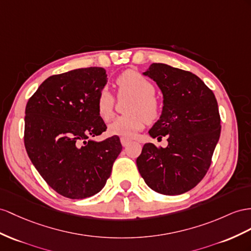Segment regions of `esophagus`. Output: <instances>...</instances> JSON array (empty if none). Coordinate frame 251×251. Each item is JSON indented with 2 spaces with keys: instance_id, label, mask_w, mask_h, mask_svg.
I'll use <instances>...</instances> for the list:
<instances>
[{
  "instance_id": "1",
  "label": "esophagus",
  "mask_w": 251,
  "mask_h": 251,
  "mask_svg": "<svg viewBox=\"0 0 251 251\" xmlns=\"http://www.w3.org/2000/svg\"><path fill=\"white\" fill-rule=\"evenodd\" d=\"M131 142V140L130 139H127V138H121V143H122V145H123L124 147H126V146H128L129 145V143Z\"/></svg>"
}]
</instances>
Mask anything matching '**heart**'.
Here are the masks:
<instances>
[{
    "instance_id": "b5f03b06",
    "label": "heart",
    "mask_w": 251,
    "mask_h": 251,
    "mask_svg": "<svg viewBox=\"0 0 251 251\" xmlns=\"http://www.w3.org/2000/svg\"><path fill=\"white\" fill-rule=\"evenodd\" d=\"M120 98L129 96L127 114L115 118L108 124V132L112 136L131 138L144 127L145 121L153 122L160 114V102L153 96L156 88L153 83L137 71L128 70L117 79ZM114 98L108 88L100 90L96 98V111L100 117L108 121L113 114Z\"/></svg>"
}]
</instances>
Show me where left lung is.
<instances>
[{"instance_id": "8db88e82", "label": "left lung", "mask_w": 251, "mask_h": 251, "mask_svg": "<svg viewBox=\"0 0 251 251\" xmlns=\"http://www.w3.org/2000/svg\"><path fill=\"white\" fill-rule=\"evenodd\" d=\"M161 90L163 107L150 129L151 138H168V146L144 144L137 166L145 183L163 195L190 191L204 177L221 134L213 92L198 76L165 63L142 73Z\"/></svg>"}]
</instances>
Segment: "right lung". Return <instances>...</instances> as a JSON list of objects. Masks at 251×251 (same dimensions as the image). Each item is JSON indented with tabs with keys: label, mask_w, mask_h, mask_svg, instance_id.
I'll return each instance as SVG.
<instances>
[{
	"label": "right lung",
	"mask_w": 251,
	"mask_h": 251,
	"mask_svg": "<svg viewBox=\"0 0 251 251\" xmlns=\"http://www.w3.org/2000/svg\"><path fill=\"white\" fill-rule=\"evenodd\" d=\"M107 81L105 69H75L49 77L27 101L25 149L41 177L64 197L99 193L122 151L117 136L92 139L107 128L96 111Z\"/></svg>",
	"instance_id": "obj_1"
}]
</instances>
